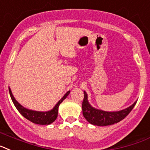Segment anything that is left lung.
<instances>
[{
    "label": "left lung",
    "instance_id": "left-lung-1",
    "mask_svg": "<svg viewBox=\"0 0 150 150\" xmlns=\"http://www.w3.org/2000/svg\"><path fill=\"white\" fill-rule=\"evenodd\" d=\"M84 100L82 102L83 115L86 120L93 125L106 126L118 123L131 112L137 103L136 101L131 106L121 111L106 112L92 107L88 102V94L85 91H84Z\"/></svg>",
    "mask_w": 150,
    "mask_h": 150
}]
</instances>
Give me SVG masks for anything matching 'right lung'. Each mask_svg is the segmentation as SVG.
Instances as JSON below:
<instances>
[{"label": "right lung", "instance_id": "obj_1", "mask_svg": "<svg viewBox=\"0 0 150 150\" xmlns=\"http://www.w3.org/2000/svg\"><path fill=\"white\" fill-rule=\"evenodd\" d=\"M9 92H10V97L12 99V101L13 104L15 105L16 108L17 109L18 111L20 112V114L23 115V117L29 120L30 122H33L35 124H38V125H50V124L53 123L54 121L57 119V115H58V109H59V104L67 97V96L69 94L70 91H69L66 94L62 97V98L59 100V102L56 104V106L47 112H38V111H34V110H30V109H26V108L23 107L22 105L19 103L14 98L13 95L12 93V91L9 88Z\"/></svg>", "mask_w": 150, "mask_h": 150}]
</instances>
